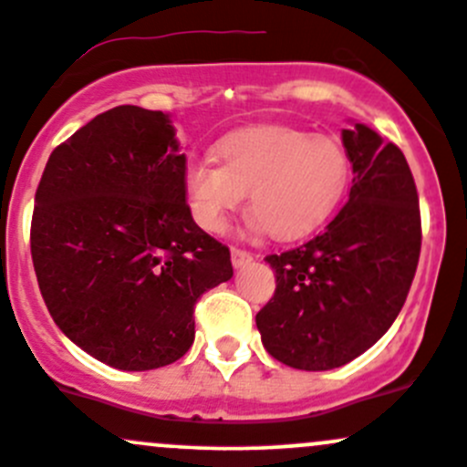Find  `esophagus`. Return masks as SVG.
I'll list each match as a JSON object with an SVG mask.
<instances>
[{
  "label": "esophagus",
  "mask_w": 467,
  "mask_h": 467,
  "mask_svg": "<svg viewBox=\"0 0 467 467\" xmlns=\"http://www.w3.org/2000/svg\"><path fill=\"white\" fill-rule=\"evenodd\" d=\"M230 255H233V266L234 268L246 266V264L253 260V253L244 251V248H233V253H230Z\"/></svg>",
  "instance_id": "34e87169"
}]
</instances>
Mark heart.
<instances>
[{"label":"heart","mask_w":467,"mask_h":467,"mask_svg":"<svg viewBox=\"0 0 467 467\" xmlns=\"http://www.w3.org/2000/svg\"><path fill=\"white\" fill-rule=\"evenodd\" d=\"M216 160H194L185 171L192 216L214 234L248 194L255 223L273 239L305 237L329 219L350 182V158L338 140L286 126L237 130L216 144Z\"/></svg>","instance_id":"obj_1"}]
</instances>
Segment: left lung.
<instances>
[{
	"mask_svg": "<svg viewBox=\"0 0 467 467\" xmlns=\"http://www.w3.org/2000/svg\"><path fill=\"white\" fill-rule=\"evenodd\" d=\"M341 135L352 164L348 203L307 244L266 257L275 294L255 317L268 355L298 370L338 368L378 343L420 257V205L404 153L364 124Z\"/></svg>",
	"mask_w": 467,
	"mask_h": 467,
	"instance_id": "obj_1",
	"label": "left lung"
}]
</instances>
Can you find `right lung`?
Returning <instances> with one entry per match:
<instances>
[{
    "label": "right lung",
    "instance_id": "obj_1",
    "mask_svg": "<svg viewBox=\"0 0 467 467\" xmlns=\"http://www.w3.org/2000/svg\"><path fill=\"white\" fill-rule=\"evenodd\" d=\"M169 117L117 106L51 150L31 257L54 323L94 359L150 370L194 343V305L233 277L228 246L192 219Z\"/></svg>",
    "mask_w": 467,
    "mask_h": 467
}]
</instances>
